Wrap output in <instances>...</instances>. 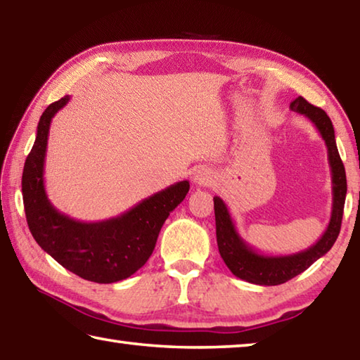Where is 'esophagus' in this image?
Returning <instances> with one entry per match:
<instances>
[{"label": "esophagus", "instance_id": "1", "mask_svg": "<svg viewBox=\"0 0 360 360\" xmlns=\"http://www.w3.org/2000/svg\"><path fill=\"white\" fill-rule=\"evenodd\" d=\"M214 173L211 172L210 168H198L195 169V173L192 174V181L195 186L205 187V186H211L214 182Z\"/></svg>", "mask_w": 360, "mask_h": 360}]
</instances>
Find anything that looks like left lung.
I'll return each instance as SVG.
<instances>
[{"label": "left lung", "instance_id": "left-lung-1", "mask_svg": "<svg viewBox=\"0 0 360 360\" xmlns=\"http://www.w3.org/2000/svg\"><path fill=\"white\" fill-rule=\"evenodd\" d=\"M290 109L311 120L327 146L328 165H330L332 173V212L330 221H328L327 229L321 238L313 246L295 254H262L241 238L238 230H236L233 219L230 216L227 205L224 203L222 198L214 197L216 236L221 257L236 278L259 285H278L289 281V279L303 273L309 265H313L322 255H326L338 238L341 219H343L346 198V173L343 162H341L338 154L337 143H335L332 120L328 119L326 111L309 105L302 96H298V98L290 103Z\"/></svg>", "mask_w": 360, "mask_h": 360}]
</instances>
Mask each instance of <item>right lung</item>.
<instances>
[{
    "mask_svg": "<svg viewBox=\"0 0 360 360\" xmlns=\"http://www.w3.org/2000/svg\"><path fill=\"white\" fill-rule=\"evenodd\" d=\"M66 95L42 112L22 174L23 206L36 243L60 265L87 281L111 284L138 271L154 251L163 222L191 188L179 181L106 221L82 222L60 212L47 198L44 163L52 119L68 105Z\"/></svg>",
    "mask_w": 360,
    "mask_h": 360,
    "instance_id": "1",
    "label": "right lung"
}]
</instances>
